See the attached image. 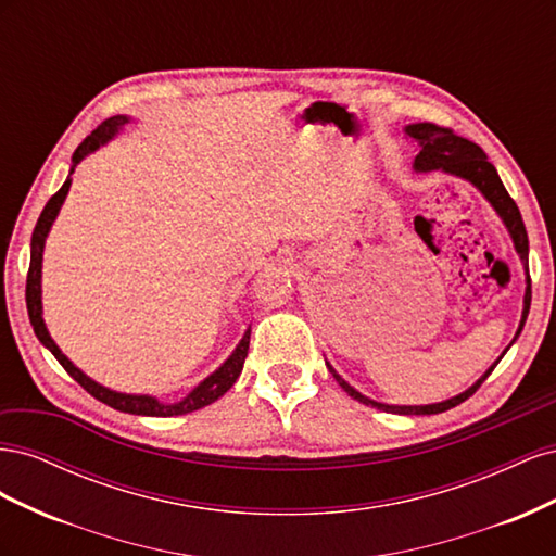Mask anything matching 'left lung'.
I'll use <instances>...</instances> for the list:
<instances>
[{
    "mask_svg": "<svg viewBox=\"0 0 556 556\" xmlns=\"http://www.w3.org/2000/svg\"><path fill=\"white\" fill-rule=\"evenodd\" d=\"M406 134H408L413 141L419 143V155L415 157V164H413L415 172H435V169H439V172H445L450 176L464 178L470 185H476V188L480 190V194L486 201H490L492 208L498 213L503 225L508 227L517 255H519L521 264H525V268H527V264H529V239H527L525 223H521V213H519L517 204L513 201V197L508 194V190L503 188V182H501V178H498V174L494 169V164L486 160L484 150L478 143H473V141H468L464 137H457V134H454L450 127H439V125H433V123L408 125ZM529 308H531V278H529V268H527L525 311H521V323H519V329L515 333V339L519 336V331L525 329ZM503 355H506V352H503ZM501 357L496 359V364L501 362ZM494 366L476 384H470L466 392L452 396L447 401L429 403V406H390V403H380V401H374V399L364 396L362 392H357L355 387L348 384L339 374L333 371L331 364H327V368L331 371V376L336 378V382H339L352 399H357L359 403H364V406H371V408H378V410H384V413H396V415H435V413H445V410H450L454 406H459V403H464L468 396L476 394V390L486 380V376L494 371Z\"/></svg>",
    "mask_w": 556,
    "mask_h": 556,
    "instance_id": "1",
    "label": "left lung"
}]
</instances>
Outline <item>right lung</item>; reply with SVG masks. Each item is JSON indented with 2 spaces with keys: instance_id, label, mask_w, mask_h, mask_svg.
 <instances>
[{
  "instance_id": "right-lung-1",
  "label": "right lung",
  "mask_w": 556,
  "mask_h": 556,
  "mask_svg": "<svg viewBox=\"0 0 556 556\" xmlns=\"http://www.w3.org/2000/svg\"><path fill=\"white\" fill-rule=\"evenodd\" d=\"M129 123L127 115H113L109 117V121H104L102 125H99L90 137L83 139V143L76 148V153L72 157V172H70V178L64 180L62 188L48 199V204L43 206L41 215H39V223L35 227V233H31V257H29V271H27V290H25V299H27V313H29V323L31 327H35V333L37 339L53 352L55 359L62 364V368L66 374H70L83 390H86L88 394H92L97 401L106 403V406L121 410V413H131V415H148V417H174V415H185V413H194L199 408L208 406V403L220 399L229 387L237 382V378L241 376L243 371V362L248 357V345H250V329L243 333L241 343L237 345V350L231 352L229 359L217 368V371H213L206 380H201L194 390L176 401V403H162L157 401L155 396H148V394H123V392H113L109 390V387L94 382L92 378H88L86 374L80 371V368H76L70 357L62 355V350L55 345V341L50 339V333L46 329V323H43V306H41V262H43V245H46V237L50 227H53L55 217L64 204L66 199V192H70L72 188V174L76 166L86 160L90 153H94V150L99 146L109 143L117 131H121L125 125Z\"/></svg>"
}]
</instances>
